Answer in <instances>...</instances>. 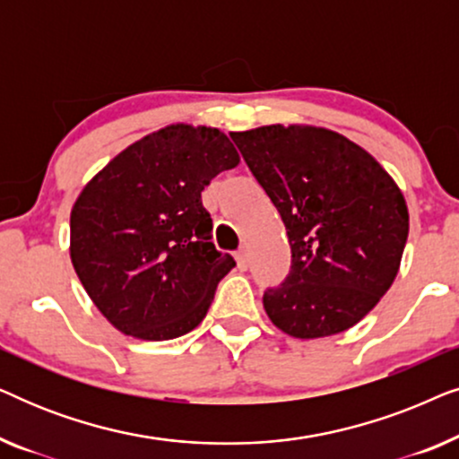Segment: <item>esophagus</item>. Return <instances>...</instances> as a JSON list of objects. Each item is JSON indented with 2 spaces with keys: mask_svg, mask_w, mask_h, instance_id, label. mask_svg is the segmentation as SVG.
Instances as JSON below:
<instances>
[{
  "mask_svg": "<svg viewBox=\"0 0 459 459\" xmlns=\"http://www.w3.org/2000/svg\"><path fill=\"white\" fill-rule=\"evenodd\" d=\"M234 256H236L238 267H240V269H247V267H248V255H247V248H240Z\"/></svg>",
  "mask_w": 459,
  "mask_h": 459,
  "instance_id": "obj_1",
  "label": "esophagus"
}]
</instances>
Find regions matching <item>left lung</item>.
Masks as SVG:
<instances>
[{
    "instance_id": "obj_1",
    "label": "left lung",
    "mask_w": 459,
    "mask_h": 459,
    "mask_svg": "<svg viewBox=\"0 0 459 459\" xmlns=\"http://www.w3.org/2000/svg\"><path fill=\"white\" fill-rule=\"evenodd\" d=\"M286 225L292 267L263 297L288 336H334L359 324L397 278L410 234L403 192L359 143L316 125L231 131Z\"/></svg>"
}]
</instances>
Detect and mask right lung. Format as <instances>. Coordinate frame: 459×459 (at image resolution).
<instances>
[{
  "label": "right lung",
  "mask_w": 459,
  "mask_h": 459,
  "mask_svg": "<svg viewBox=\"0 0 459 459\" xmlns=\"http://www.w3.org/2000/svg\"><path fill=\"white\" fill-rule=\"evenodd\" d=\"M240 154L217 127L173 123L143 135L87 181L71 209V261L123 334L171 341L196 328L236 265L211 242L200 192Z\"/></svg>",
  "instance_id": "obj_1"
}]
</instances>
